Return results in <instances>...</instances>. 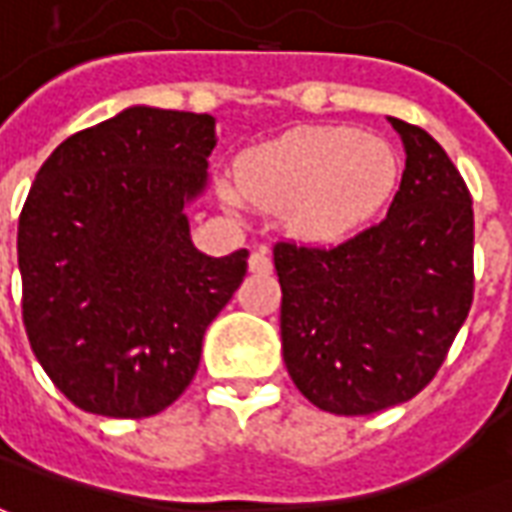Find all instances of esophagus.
Instances as JSON below:
<instances>
[{
  "label": "esophagus",
  "instance_id": "esophagus-1",
  "mask_svg": "<svg viewBox=\"0 0 512 512\" xmlns=\"http://www.w3.org/2000/svg\"><path fill=\"white\" fill-rule=\"evenodd\" d=\"M249 271L252 274H268L271 271V257H268L266 249H257L249 255Z\"/></svg>",
  "mask_w": 512,
  "mask_h": 512
}]
</instances>
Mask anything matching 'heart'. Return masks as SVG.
<instances>
[{
  "label": "heart",
  "instance_id": "1",
  "mask_svg": "<svg viewBox=\"0 0 512 512\" xmlns=\"http://www.w3.org/2000/svg\"><path fill=\"white\" fill-rule=\"evenodd\" d=\"M238 186L266 211H285L290 230L312 241L354 233L395 189L386 142L354 128H296L238 158ZM227 200L238 194L224 189Z\"/></svg>",
  "mask_w": 512,
  "mask_h": 512
}]
</instances>
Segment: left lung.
Segmentation results:
<instances>
[{"label":"left lung","instance_id":"1","mask_svg":"<svg viewBox=\"0 0 512 512\" xmlns=\"http://www.w3.org/2000/svg\"><path fill=\"white\" fill-rule=\"evenodd\" d=\"M406 169L381 222L343 244L277 241L282 356L312 406L362 417L419 395L474 299L466 180L419 126L389 117Z\"/></svg>","mask_w":512,"mask_h":512}]
</instances>
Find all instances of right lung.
I'll return each mask as SVG.
<instances>
[{"instance_id":"1","label":"right lung","mask_w":512,"mask_h":512,"mask_svg":"<svg viewBox=\"0 0 512 512\" xmlns=\"http://www.w3.org/2000/svg\"><path fill=\"white\" fill-rule=\"evenodd\" d=\"M211 115L131 106L68 136L18 216L29 345L73 406L117 419L172 406L202 334L246 277V249L202 255L186 202L208 183Z\"/></svg>"}]
</instances>
